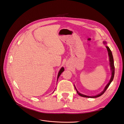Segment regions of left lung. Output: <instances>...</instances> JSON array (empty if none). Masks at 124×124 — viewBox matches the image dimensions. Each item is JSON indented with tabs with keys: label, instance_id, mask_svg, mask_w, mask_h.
Listing matches in <instances>:
<instances>
[{
	"label": "left lung",
	"instance_id": "1",
	"mask_svg": "<svg viewBox=\"0 0 124 124\" xmlns=\"http://www.w3.org/2000/svg\"><path fill=\"white\" fill-rule=\"evenodd\" d=\"M104 43L105 44H107V43L105 42V41H104ZM106 47L107 48V51H108V56H109V65H110V71H111V72H112V75H111V78H110V80L109 81L108 83V84L106 85V86L105 87L104 89L103 90V91L101 92V93H100V94H98L96 95H95V96H87V95H84L83 94H81L80 93V92H78V91L77 90V88H76V87L74 85V87H75V88L76 91H77V93L80 95V96H82V97H87V98H96V97H100L101 96V95H102L106 91V90H107V88L108 87V86H109L110 84L111 83V82H112L113 80V78H114V74H115V67H114V59H113V54H112V51H111V50H110L109 47L108 46H106Z\"/></svg>",
	"mask_w": 124,
	"mask_h": 124
}]
</instances>
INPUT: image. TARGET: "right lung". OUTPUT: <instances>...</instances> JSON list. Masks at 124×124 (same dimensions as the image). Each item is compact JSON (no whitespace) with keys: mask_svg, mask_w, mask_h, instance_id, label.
Returning <instances> with one entry per match:
<instances>
[{"mask_svg":"<svg viewBox=\"0 0 124 124\" xmlns=\"http://www.w3.org/2000/svg\"><path fill=\"white\" fill-rule=\"evenodd\" d=\"M64 71V68L63 67H62L61 68V69L60 70V71H59V73H58V77H57V82H58V78H59V77L60 76V75H61V74Z\"/></svg>","mask_w":124,"mask_h":124,"instance_id":"right-lung-1","label":"right lung"}]
</instances>
